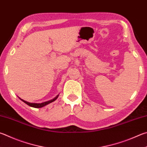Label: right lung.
<instances>
[{
	"instance_id": "1",
	"label": "right lung",
	"mask_w": 147,
	"mask_h": 147,
	"mask_svg": "<svg viewBox=\"0 0 147 147\" xmlns=\"http://www.w3.org/2000/svg\"><path fill=\"white\" fill-rule=\"evenodd\" d=\"M58 96H59V94H58L57 96L53 98V99H52V100H49V101H44V102H42V103H30V102H28V101H26L25 100L21 99V98H19V97H18V98H19V99H20V100H22L23 102H24L25 103L27 104V105H29V106L32 107H34V108H42V107H43L46 106V105H48V104H49L53 102V101H55L58 98Z\"/></svg>"
}]
</instances>
